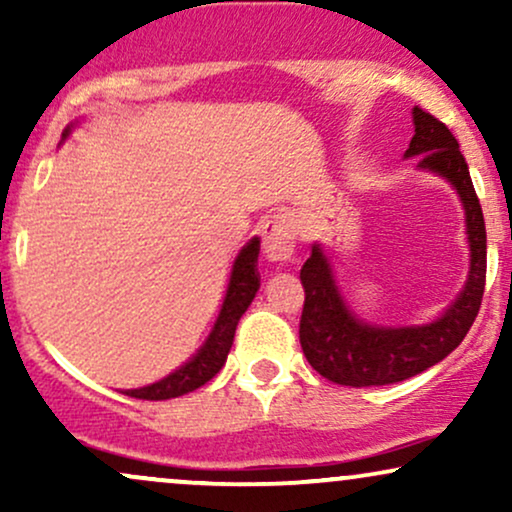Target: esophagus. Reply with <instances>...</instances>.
Here are the masks:
<instances>
[{"label": "esophagus", "mask_w": 512, "mask_h": 512, "mask_svg": "<svg viewBox=\"0 0 512 512\" xmlns=\"http://www.w3.org/2000/svg\"><path fill=\"white\" fill-rule=\"evenodd\" d=\"M264 255L272 262H286L293 255V231L286 216H267L260 226Z\"/></svg>", "instance_id": "esophagus-1"}]
</instances>
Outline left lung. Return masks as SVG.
Masks as SVG:
<instances>
[{
	"instance_id": "left-lung-1",
	"label": "left lung",
	"mask_w": 512,
	"mask_h": 512,
	"mask_svg": "<svg viewBox=\"0 0 512 512\" xmlns=\"http://www.w3.org/2000/svg\"><path fill=\"white\" fill-rule=\"evenodd\" d=\"M414 137L407 156H421L419 168L433 170L452 182L467 214L472 267L448 313L424 327H373L346 310L322 250L313 248L301 269L305 289L301 313V346L308 363L322 378L349 387L402 383L436 366L455 351L477 320L486 286V226L477 192L455 134L424 108H414Z\"/></svg>"
}]
</instances>
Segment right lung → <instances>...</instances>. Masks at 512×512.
Returning <instances> with one entry per match:
<instances>
[{"mask_svg":"<svg viewBox=\"0 0 512 512\" xmlns=\"http://www.w3.org/2000/svg\"><path fill=\"white\" fill-rule=\"evenodd\" d=\"M64 137H67V134H64ZM257 255H260V240L252 238L238 255L236 264H233L231 284H228L221 315L219 320H216L214 332L209 334L207 344L199 349V354L192 358L190 363H185L180 370L170 373L168 378L158 380V383L149 387H142V390H127L125 395L134 399H151V402H158V399H173L197 390V387L209 383V380L219 373L223 363H226L228 351H231L233 346L238 320L243 317L245 310H248L257 289H260Z\"/></svg>","mask_w":512,"mask_h":512,"instance_id":"1","label":"right lung"}]
</instances>
